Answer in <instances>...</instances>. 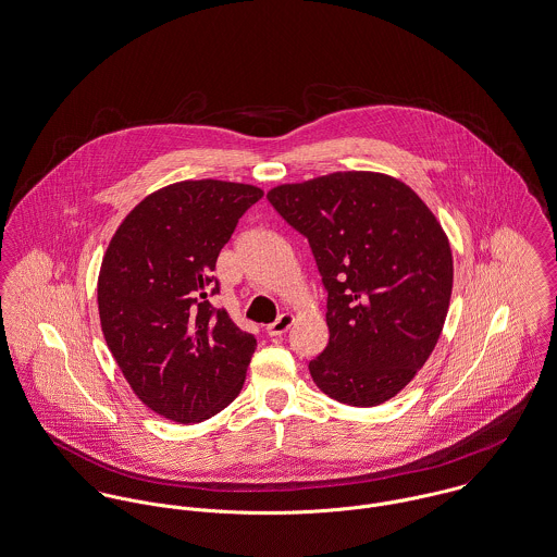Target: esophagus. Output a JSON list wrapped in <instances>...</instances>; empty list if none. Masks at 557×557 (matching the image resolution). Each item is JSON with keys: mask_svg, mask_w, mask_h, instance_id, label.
<instances>
[{"mask_svg": "<svg viewBox=\"0 0 557 557\" xmlns=\"http://www.w3.org/2000/svg\"><path fill=\"white\" fill-rule=\"evenodd\" d=\"M293 324H295V315H293V313H282L273 324L267 326V333H269L271 337H282Z\"/></svg>", "mask_w": 557, "mask_h": 557, "instance_id": "obj_1", "label": "esophagus"}]
</instances>
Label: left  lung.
Returning a JSON list of instances; mask_svg holds the SVG:
<instances>
[{
  "mask_svg": "<svg viewBox=\"0 0 557 557\" xmlns=\"http://www.w3.org/2000/svg\"><path fill=\"white\" fill-rule=\"evenodd\" d=\"M267 197L309 239L329 290L331 339L309 362L313 384L351 407L389 400L426 364L447 318L454 258L441 222L387 173H329Z\"/></svg>",
  "mask_w": 557,
  "mask_h": 557,
  "instance_id": "left-lung-1",
  "label": "left lung"
}]
</instances>
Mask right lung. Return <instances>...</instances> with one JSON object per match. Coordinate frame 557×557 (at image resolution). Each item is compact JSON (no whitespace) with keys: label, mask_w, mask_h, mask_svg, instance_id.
Wrapping results in <instances>:
<instances>
[{"label":"right lung","mask_w":557,"mask_h":557,"mask_svg":"<svg viewBox=\"0 0 557 557\" xmlns=\"http://www.w3.org/2000/svg\"><path fill=\"white\" fill-rule=\"evenodd\" d=\"M260 197L242 182H173L125 215L101 260L106 343L133 394L177 424L212 418L246 382L257 339L208 295L220 250Z\"/></svg>","instance_id":"1"}]
</instances>
